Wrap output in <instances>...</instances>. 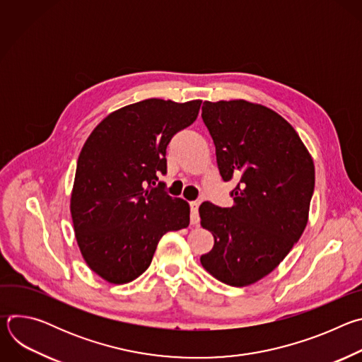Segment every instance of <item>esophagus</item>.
<instances>
[{
    "instance_id": "obj_1",
    "label": "esophagus",
    "mask_w": 362,
    "mask_h": 362,
    "mask_svg": "<svg viewBox=\"0 0 362 362\" xmlns=\"http://www.w3.org/2000/svg\"><path fill=\"white\" fill-rule=\"evenodd\" d=\"M199 204H200V202H197V200H194V202H190V223L193 225V226H196V225H199Z\"/></svg>"
}]
</instances>
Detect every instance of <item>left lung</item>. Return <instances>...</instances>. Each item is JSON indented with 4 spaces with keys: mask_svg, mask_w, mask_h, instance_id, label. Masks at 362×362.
<instances>
[{
    "mask_svg": "<svg viewBox=\"0 0 362 362\" xmlns=\"http://www.w3.org/2000/svg\"><path fill=\"white\" fill-rule=\"evenodd\" d=\"M202 119L222 179L238 185L232 208L200 204V223L215 238L200 264L226 285L246 286L271 274L299 240L315 186L314 160L295 129L265 106L204 101Z\"/></svg>",
    "mask_w": 362,
    "mask_h": 362,
    "instance_id": "8db88e82",
    "label": "left lung"
}]
</instances>
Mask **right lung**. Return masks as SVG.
<instances>
[{"label":"right lung","mask_w":362,"mask_h":362,"mask_svg":"<svg viewBox=\"0 0 362 362\" xmlns=\"http://www.w3.org/2000/svg\"><path fill=\"white\" fill-rule=\"evenodd\" d=\"M202 100L147 98L103 120L77 160L70 211L86 264L110 284H127L151 264L160 238L189 226L187 202L165 192L166 147L190 126Z\"/></svg>","instance_id":"obj_1"}]
</instances>
